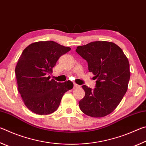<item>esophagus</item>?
I'll use <instances>...</instances> for the list:
<instances>
[{"label":"esophagus","instance_id":"esophagus-1","mask_svg":"<svg viewBox=\"0 0 146 146\" xmlns=\"http://www.w3.org/2000/svg\"><path fill=\"white\" fill-rule=\"evenodd\" d=\"M73 86H74V88H80V86H79V85H78V84H74V85H73Z\"/></svg>","mask_w":146,"mask_h":146}]
</instances>
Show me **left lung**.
I'll return each mask as SVG.
<instances>
[{
	"mask_svg": "<svg viewBox=\"0 0 146 146\" xmlns=\"http://www.w3.org/2000/svg\"><path fill=\"white\" fill-rule=\"evenodd\" d=\"M76 52L86 60L89 71L97 79L93 90L82 86L85 96L78 103L80 110L92 117L110 114L127 90L130 78L128 59L119 46L107 41L78 46Z\"/></svg>",
	"mask_w": 146,
	"mask_h": 146,
	"instance_id": "8db88e82",
	"label": "left lung"
}]
</instances>
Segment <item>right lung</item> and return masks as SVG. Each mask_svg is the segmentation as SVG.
<instances>
[{
	"mask_svg": "<svg viewBox=\"0 0 146 146\" xmlns=\"http://www.w3.org/2000/svg\"><path fill=\"white\" fill-rule=\"evenodd\" d=\"M70 50L51 40L36 42L24 49L15 75L19 92L32 112L42 115L55 111L64 94L73 88L70 80L60 83L48 76L60 56Z\"/></svg>",
	"mask_w": 146,
	"mask_h": 146,
	"instance_id": "1",
	"label": "right lung"
}]
</instances>
